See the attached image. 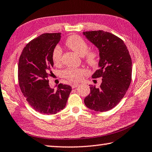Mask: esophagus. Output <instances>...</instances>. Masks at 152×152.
<instances>
[{
    "instance_id": "esophagus-1",
    "label": "esophagus",
    "mask_w": 152,
    "mask_h": 152,
    "mask_svg": "<svg viewBox=\"0 0 152 152\" xmlns=\"http://www.w3.org/2000/svg\"><path fill=\"white\" fill-rule=\"evenodd\" d=\"M78 86H79L78 84H72V88H76V87H78Z\"/></svg>"
}]
</instances>
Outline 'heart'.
<instances>
[{"label": "heart", "instance_id": "obj_1", "mask_svg": "<svg viewBox=\"0 0 152 152\" xmlns=\"http://www.w3.org/2000/svg\"><path fill=\"white\" fill-rule=\"evenodd\" d=\"M66 44L69 48L74 50L80 56H84L86 61L92 66L96 64L98 61V55L95 51L88 50V45L82 37L78 35H72L69 37ZM62 50L59 45H56L52 50V58L54 64H59L61 62ZM85 71L82 69L68 68L63 72V75L66 78L72 82L80 80Z\"/></svg>", "mask_w": 152, "mask_h": 152}]
</instances>
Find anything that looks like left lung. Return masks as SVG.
I'll return each mask as SVG.
<instances>
[{"label": "left lung", "instance_id": "left-lung-1", "mask_svg": "<svg viewBox=\"0 0 152 152\" xmlns=\"http://www.w3.org/2000/svg\"><path fill=\"white\" fill-rule=\"evenodd\" d=\"M83 35L99 51L98 70L92 77L102 78L99 88L90 85L84 104L96 112L108 111L120 102L130 85V55L123 40L112 33L97 30L83 32Z\"/></svg>", "mask_w": 152, "mask_h": 152}]
</instances>
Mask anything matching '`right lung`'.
Returning a JSON list of instances; mask_svg holds the SVG:
<instances>
[{"label":"right lung","instance_id":"add662e5","mask_svg":"<svg viewBox=\"0 0 152 152\" xmlns=\"http://www.w3.org/2000/svg\"><path fill=\"white\" fill-rule=\"evenodd\" d=\"M60 38L61 33L41 34L27 44L19 58L20 90L30 106L42 114H54L64 109L72 91L69 85L60 84L54 90L48 84L54 65L52 50Z\"/></svg>","mask_w":152,"mask_h":152}]
</instances>
